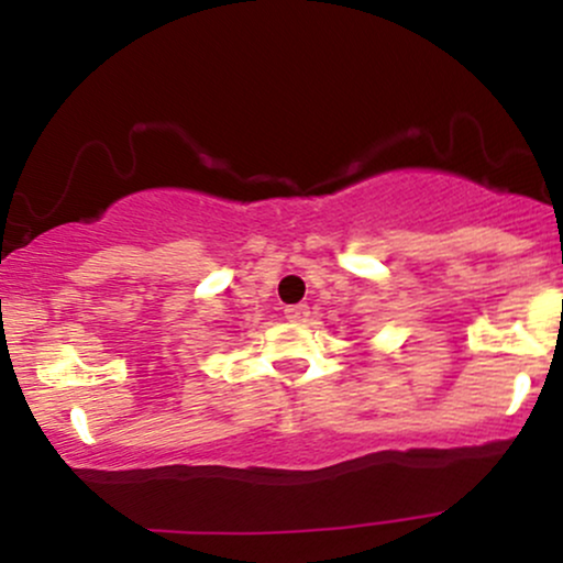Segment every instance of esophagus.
I'll list each match as a JSON object with an SVG mask.
<instances>
[{
	"label": "esophagus",
	"mask_w": 563,
	"mask_h": 563,
	"mask_svg": "<svg viewBox=\"0 0 563 563\" xmlns=\"http://www.w3.org/2000/svg\"><path fill=\"white\" fill-rule=\"evenodd\" d=\"M283 312H286V320H290V322H303L309 318V307L307 303H288L286 309H283Z\"/></svg>",
	"instance_id": "34e87169"
}]
</instances>
